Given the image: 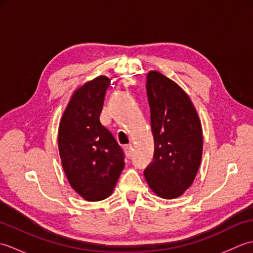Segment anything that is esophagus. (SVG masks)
Returning <instances> with one entry per match:
<instances>
[{"instance_id": "34e87169", "label": "esophagus", "mask_w": 253, "mask_h": 253, "mask_svg": "<svg viewBox=\"0 0 253 253\" xmlns=\"http://www.w3.org/2000/svg\"><path fill=\"white\" fill-rule=\"evenodd\" d=\"M132 144H126L125 147H124V151H125V154L127 158H131L132 155Z\"/></svg>"}]
</instances>
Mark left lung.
<instances>
[{"instance_id": "left-lung-1", "label": "left lung", "mask_w": 253, "mask_h": 253, "mask_svg": "<svg viewBox=\"0 0 253 253\" xmlns=\"http://www.w3.org/2000/svg\"><path fill=\"white\" fill-rule=\"evenodd\" d=\"M147 93L154 155L144 177L159 197L174 199L191 186L200 166L201 123L189 95L163 74L148 73Z\"/></svg>"}]
</instances>
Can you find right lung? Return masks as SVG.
I'll list each match as a JSON object with an SVG mask.
<instances>
[{
  "instance_id": "right-lung-1",
  "label": "right lung",
  "mask_w": 253,
  "mask_h": 253,
  "mask_svg": "<svg viewBox=\"0 0 253 253\" xmlns=\"http://www.w3.org/2000/svg\"><path fill=\"white\" fill-rule=\"evenodd\" d=\"M111 79L99 76L72 95L58 128V151L73 189L87 201L112 195L125 166L124 152L100 123Z\"/></svg>"
}]
</instances>
